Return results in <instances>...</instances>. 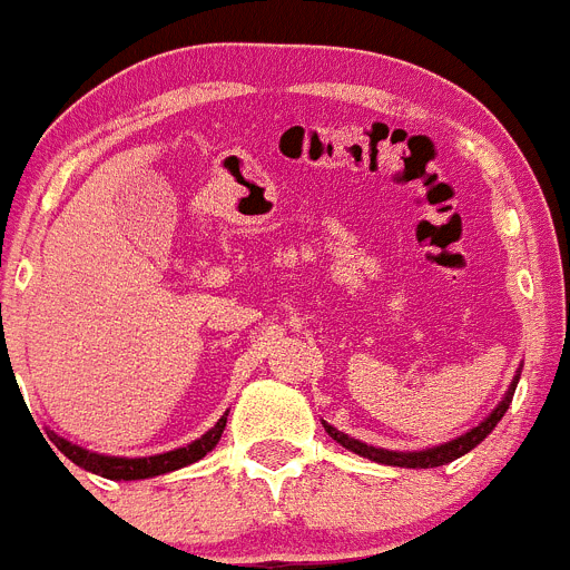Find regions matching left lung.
<instances>
[{
	"label": "left lung",
	"mask_w": 570,
	"mask_h": 570,
	"mask_svg": "<svg viewBox=\"0 0 570 570\" xmlns=\"http://www.w3.org/2000/svg\"><path fill=\"white\" fill-rule=\"evenodd\" d=\"M515 385H519V374H515V380L510 382L504 400L495 405V411H492L484 423H478L475 429H470V432L461 434V438L449 440V443H440V446H432V449H420V452H391V449H376V446H367V443H362V440L356 438H347V434L338 432V429H333V425L327 423H324V429H327V434L336 440V443H342L344 449H351V452H356V455L367 458V461L389 463V466H405V470H432V466H443V463H452L461 455H466V452H472V449H475L478 443H481V440H484L495 425H499V420L504 417V411L510 409V403H513Z\"/></svg>",
	"instance_id": "1"
}]
</instances>
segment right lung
Listing matches in <instances>:
<instances>
[{
	"instance_id": "obj_1",
	"label": "right lung",
	"mask_w": 570,
	"mask_h": 570,
	"mask_svg": "<svg viewBox=\"0 0 570 570\" xmlns=\"http://www.w3.org/2000/svg\"><path fill=\"white\" fill-rule=\"evenodd\" d=\"M228 414L217 420L214 429L203 434L199 440L188 443V446L174 449V452H165V455H150V458H109L98 455V452H89L83 446H75L69 440L57 438V434H49V440L55 443L66 458H69L75 466L86 472H95L100 478H112V481H138V478H153V475H165V472L181 470L188 463H196L199 458H205L223 438V429H226Z\"/></svg>"
}]
</instances>
